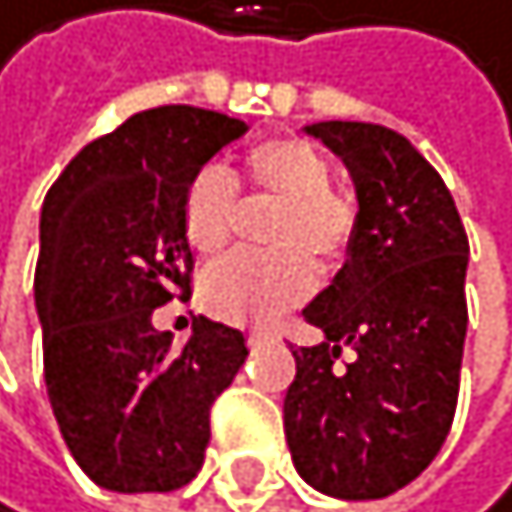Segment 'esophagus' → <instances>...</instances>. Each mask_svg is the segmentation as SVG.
<instances>
[{
	"label": "esophagus",
	"instance_id": "1",
	"mask_svg": "<svg viewBox=\"0 0 512 512\" xmlns=\"http://www.w3.org/2000/svg\"><path fill=\"white\" fill-rule=\"evenodd\" d=\"M271 338H274L271 332H264V329H251V332H248V345H251V348H261L264 342H271Z\"/></svg>",
	"mask_w": 512,
	"mask_h": 512
}]
</instances>
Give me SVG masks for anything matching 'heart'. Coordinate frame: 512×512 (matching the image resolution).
Instances as JSON below:
<instances>
[{
    "label": "heart",
    "instance_id": "b5f03b06",
    "mask_svg": "<svg viewBox=\"0 0 512 512\" xmlns=\"http://www.w3.org/2000/svg\"><path fill=\"white\" fill-rule=\"evenodd\" d=\"M238 183L280 199L267 229L277 251H238L209 267L203 303L212 316L238 326H264L313 290L316 271L332 274L351 254L358 235V209L332 190V164L303 138H267L248 148ZM229 170L209 164L196 170L183 190L180 222L190 248L216 254L232 241L238 190Z\"/></svg>",
    "mask_w": 512,
    "mask_h": 512
}]
</instances>
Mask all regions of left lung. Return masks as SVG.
I'll return each mask as SVG.
<instances>
[{"label": "left lung", "mask_w": 512, "mask_h": 512, "mask_svg": "<svg viewBox=\"0 0 512 512\" xmlns=\"http://www.w3.org/2000/svg\"><path fill=\"white\" fill-rule=\"evenodd\" d=\"M306 135L355 180L358 235L345 267L303 309L326 338L293 348L283 432L309 487L377 500L419 478L452 429L468 235L435 167L393 128L316 122ZM342 347L356 358L338 369Z\"/></svg>", "instance_id": "obj_1"}]
</instances>
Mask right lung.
<instances>
[{
    "mask_svg": "<svg viewBox=\"0 0 512 512\" xmlns=\"http://www.w3.org/2000/svg\"><path fill=\"white\" fill-rule=\"evenodd\" d=\"M245 131L196 106L138 112L86 144L44 196L34 271L44 384L70 455L106 490L190 484L212 403L248 358L245 335L206 316L183 348L151 322L157 306L190 293L186 183Z\"/></svg>",
    "mask_w": 512,
    "mask_h": 512,
    "instance_id": "add662e5",
    "label": "right lung"
}]
</instances>
